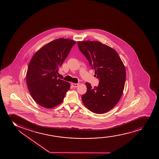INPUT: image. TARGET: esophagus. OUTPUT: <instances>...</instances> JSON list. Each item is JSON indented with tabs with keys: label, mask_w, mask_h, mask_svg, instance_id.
Segmentation results:
<instances>
[{
	"label": "esophagus",
	"mask_w": 159,
	"mask_h": 159,
	"mask_svg": "<svg viewBox=\"0 0 159 159\" xmlns=\"http://www.w3.org/2000/svg\"><path fill=\"white\" fill-rule=\"evenodd\" d=\"M79 83H71V85L74 87V88H77V86L79 85Z\"/></svg>",
	"instance_id": "esophagus-1"
}]
</instances>
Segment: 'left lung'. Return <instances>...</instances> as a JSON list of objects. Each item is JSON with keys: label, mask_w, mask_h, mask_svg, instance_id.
<instances>
[{"label": "left lung", "mask_w": 159, "mask_h": 159, "mask_svg": "<svg viewBox=\"0 0 159 159\" xmlns=\"http://www.w3.org/2000/svg\"><path fill=\"white\" fill-rule=\"evenodd\" d=\"M79 49L95 70L99 85L92 88L85 83L86 93L82 96L84 106L93 113H106L115 107L124 89L126 69L115 50L99 41H78Z\"/></svg>", "instance_id": "obj_1"}]
</instances>
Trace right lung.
<instances>
[{
    "label": "right lung",
    "mask_w": 159,
    "mask_h": 159,
    "mask_svg": "<svg viewBox=\"0 0 159 159\" xmlns=\"http://www.w3.org/2000/svg\"><path fill=\"white\" fill-rule=\"evenodd\" d=\"M69 39H58L41 48L30 60L26 80L31 96L42 107L60 104L70 89V83L57 78L59 68L76 43Z\"/></svg>",
    "instance_id": "1"
}]
</instances>
